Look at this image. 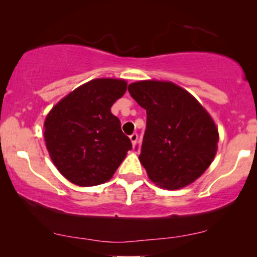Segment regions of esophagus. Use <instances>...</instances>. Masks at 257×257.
Listing matches in <instances>:
<instances>
[{
    "label": "esophagus",
    "instance_id": "1",
    "mask_svg": "<svg viewBox=\"0 0 257 257\" xmlns=\"http://www.w3.org/2000/svg\"><path fill=\"white\" fill-rule=\"evenodd\" d=\"M130 139H131L132 145H133V147H135L137 142H138V135H137V133H133V135L130 136Z\"/></svg>",
    "mask_w": 257,
    "mask_h": 257
}]
</instances>
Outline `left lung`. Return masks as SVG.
Returning a JSON list of instances; mask_svg holds the SVG:
<instances>
[{"mask_svg": "<svg viewBox=\"0 0 257 257\" xmlns=\"http://www.w3.org/2000/svg\"><path fill=\"white\" fill-rule=\"evenodd\" d=\"M128 92L146 110L139 160L161 188H182L196 180L216 154L219 132L208 112L172 82L142 80Z\"/></svg>", "mask_w": 257, "mask_h": 257, "instance_id": "left-lung-1", "label": "left lung"}]
</instances>
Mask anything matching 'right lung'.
Here are the masks:
<instances>
[{
	"label": "right lung",
	"instance_id": "add662e5",
	"mask_svg": "<svg viewBox=\"0 0 257 257\" xmlns=\"http://www.w3.org/2000/svg\"><path fill=\"white\" fill-rule=\"evenodd\" d=\"M126 87L124 79H92L59 100L45 118L44 139L52 163L72 184L87 187L108 181L132 149L111 113Z\"/></svg>",
	"mask_w": 257,
	"mask_h": 257
}]
</instances>
